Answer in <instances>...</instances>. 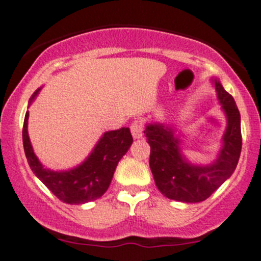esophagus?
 I'll return each mask as SVG.
<instances>
[{
	"label": "esophagus",
	"instance_id": "esophagus-1",
	"mask_svg": "<svg viewBox=\"0 0 261 261\" xmlns=\"http://www.w3.org/2000/svg\"><path fill=\"white\" fill-rule=\"evenodd\" d=\"M131 134H133L134 139H140L144 135V126L140 121H134L131 123Z\"/></svg>",
	"mask_w": 261,
	"mask_h": 261
}]
</instances>
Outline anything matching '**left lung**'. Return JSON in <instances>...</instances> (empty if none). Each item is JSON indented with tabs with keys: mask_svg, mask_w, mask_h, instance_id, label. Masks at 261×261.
I'll list each match as a JSON object with an SVG mask.
<instances>
[{
	"mask_svg": "<svg viewBox=\"0 0 261 261\" xmlns=\"http://www.w3.org/2000/svg\"><path fill=\"white\" fill-rule=\"evenodd\" d=\"M221 110L226 116V130L217 158L211 164L189 162L181 151V139L175 128L160 122L145 125L150 145L149 165L158 189L167 198L197 203L210 196L232 175L241 154V117L235 99L217 78H212Z\"/></svg>",
	"mask_w": 261,
	"mask_h": 261,
	"instance_id": "8db88e82",
	"label": "left lung"
}]
</instances>
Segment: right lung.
<instances>
[{"instance_id":"1","label":"right lung","mask_w":261,"mask_h":261,"mask_svg":"<svg viewBox=\"0 0 261 261\" xmlns=\"http://www.w3.org/2000/svg\"><path fill=\"white\" fill-rule=\"evenodd\" d=\"M40 89L34 92L29 105L35 99ZM28 120L29 111L22 127L23 150L29 165L34 174L64 203L83 204L103 196L111 184L118 162L133 144L128 127L106 131L80 165L68 170H51L44 167L34 152L28 133Z\"/></svg>"}]
</instances>
